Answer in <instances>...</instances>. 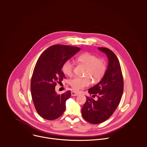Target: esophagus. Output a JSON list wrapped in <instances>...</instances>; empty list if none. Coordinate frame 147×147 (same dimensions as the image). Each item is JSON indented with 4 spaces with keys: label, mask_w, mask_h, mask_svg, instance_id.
Here are the masks:
<instances>
[{
    "label": "esophagus",
    "mask_w": 147,
    "mask_h": 147,
    "mask_svg": "<svg viewBox=\"0 0 147 147\" xmlns=\"http://www.w3.org/2000/svg\"><path fill=\"white\" fill-rule=\"evenodd\" d=\"M71 96H77L78 95V93L77 92H74V91H72L71 93Z\"/></svg>",
    "instance_id": "esophagus-1"
}]
</instances>
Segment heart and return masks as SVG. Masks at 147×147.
Returning <instances> with one entry per match:
<instances>
[{"mask_svg":"<svg viewBox=\"0 0 147 147\" xmlns=\"http://www.w3.org/2000/svg\"><path fill=\"white\" fill-rule=\"evenodd\" d=\"M77 60L87 66L85 74L91 76L94 80L100 79L105 73L106 66L105 61L102 59L90 53H84L79 55ZM74 65L71 59H67L64 62L62 66V70L64 74L68 76L72 75ZM92 82L89 76L85 77H74L70 81V84L73 89L78 90L85 86L89 85Z\"/></svg>","mask_w":147,"mask_h":147,"instance_id":"1","label":"heart"}]
</instances>
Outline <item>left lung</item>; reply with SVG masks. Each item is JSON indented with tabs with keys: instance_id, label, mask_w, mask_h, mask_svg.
Masks as SVG:
<instances>
[{
	"instance_id": "obj_1",
	"label": "left lung",
	"mask_w": 147,
	"mask_h": 147,
	"mask_svg": "<svg viewBox=\"0 0 147 147\" xmlns=\"http://www.w3.org/2000/svg\"><path fill=\"white\" fill-rule=\"evenodd\" d=\"M99 50L106 54L109 63L107 70L101 80L88 90L92 97H86L81 114L87 122L92 124L102 123L109 119L119 105L123 91V80L119 61L115 54L107 48L100 47Z\"/></svg>"
}]
</instances>
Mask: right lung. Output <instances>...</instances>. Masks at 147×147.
I'll return each mask as SVG.
<instances>
[{
    "instance_id": "right-lung-1",
    "label": "right lung",
    "mask_w": 147,
    "mask_h": 147,
    "mask_svg": "<svg viewBox=\"0 0 147 147\" xmlns=\"http://www.w3.org/2000/svg\"><path fill=\"white\" fill-rule=\"evenodd\" d=\"M80 50L77 47L54 45L45 50L37 61L31 79L30 89L36 110L42 118L54 120L64 113L71 91L58 94L55 86L57 82L66 78L62 71L64 62Z\"/></svg>"
}]
</instances>
